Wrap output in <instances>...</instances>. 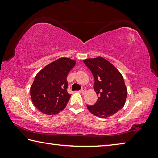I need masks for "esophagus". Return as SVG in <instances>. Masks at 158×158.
Returning <instances> with one entry per match:
<instances>
[{"label":"esophagus","mask_w":158,"mask_h":158,"mask_svg":"<svg viewBox=\"0 0 158 158\" xmlns=\"http://www.w3.org/2000/svg\"><path fill=\"white\" fill-rule=\"evenodd\" d=\"M85 91H86V90H85V89H82L81 90V91H80V92H81V93H83V94H84V93H85Z\"/></svg>","instance_id":"esophagus-1"}]
</instances>
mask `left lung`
Here are the masks:
<instances>
[{
	"label": "left lung",
	"mask_w": 158,
	"mask_h": 158,
	"mask_svg": "<svg viewBox=\"0 0 158 158\" xmlns=\"http://www.w3.org/2000/svg\"><path fill=\"white\" fill-rule=\"evenodd\" d=\"M85 65L94 77L93 88L98 95L95 105H87L90 113L100 118H106L123 107L127 90L121 73L102 57L87 58Z\"/></svg>",
	"instance_id": "1"
}]
</instances>
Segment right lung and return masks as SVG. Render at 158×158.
<instances>
[{
	"label": "right lung",
	"mask_w": 158,
	"mask_h": 158,
	"mask_svg": "<svg viewBox=\"0 0 158 158\" xmlns=\"http://www.w3.org/2000/svg\"><path fill=\"white\" fill-rule=\"evenodd\" d=\"M76 61L60 58L42 68L36 74L30 92L35 107L46 115H56L63 111L70 98L67 91V77Z\"/></svg>",
	"instance_id": "obj_1"
}]
</instances>
